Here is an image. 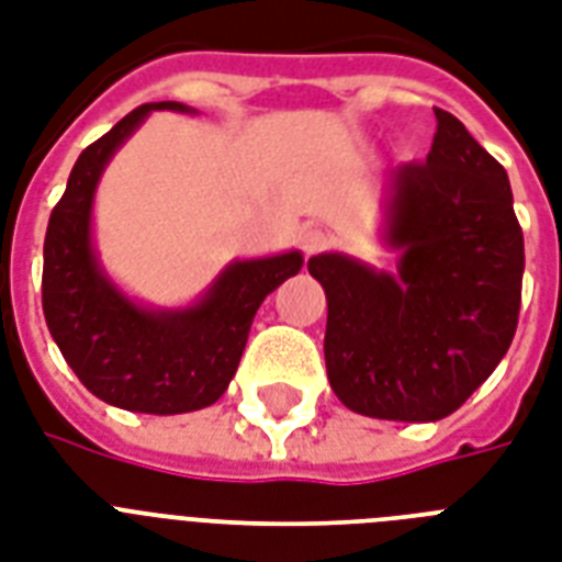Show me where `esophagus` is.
<instances>
[{
    "label": "esophagus",
    "instance_id": "esophagus-1",
    "mask_svg": "<svg viewBox=\"0 0 562 562\" xmlns=\"http://www.w3.org/2000/svg\"><path fill=\"white\" fill-rule=\"evenodd\" d=\"M329 241H333V238L326 236L324 229H306V233L300 236V247H303V254L306 256H315L321 254V250H326Z\"/></svg>",
    "mask_w": 562,
    "mask_h": 562
}]
</instances>
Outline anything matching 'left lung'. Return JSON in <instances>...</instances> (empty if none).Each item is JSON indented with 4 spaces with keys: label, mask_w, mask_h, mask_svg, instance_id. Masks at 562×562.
Segmentation results:
<instances>
[{
    "label": "left lung",
    "mask_w": 562,
    "mask_h": 562,
    "mask_svg": "<svg viewBox=\"0 0 562 562\" xmlns=\"http://www.w3.org/2000/svg\"><path fill=\"white\" fill-rule=\"evenodd\" d=\"M426 162L387 178L382 241L396 271L317 254L326 375L356 414L449 417L505 359L522 300L525 241L507 171L446 110Z\"/></svg>",
    "instance_id": "left-lung-1"
}]
</instances>
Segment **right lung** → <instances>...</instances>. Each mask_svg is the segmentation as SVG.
Returning a JSON list of instances; mask_svg holds the SVG:
<instances>
[{
  "mask_svg": "<svg viewBox=\"0 0 562 562\" xmlns=\"http://www.w3.org/2000/svg\"><path fill=\"white\" fill-rule=\"evenodd\" d=\"M151 110L198 113L180 101L143 104L83 148L48 218L43 315L66 364L99 400L136 414H187L227 391L256 308L303 268V254L236 259L183 308L127 297L101 268L92 245V201L113 154Z\"/></svg>",
  "mask_w": 562,
  "mask_h": 562,
  "instance_id": "obj_1",
  "label": "right lung"
}]
</instances>
